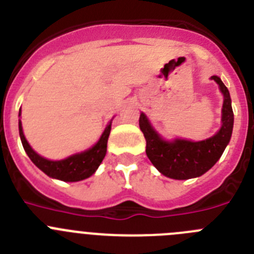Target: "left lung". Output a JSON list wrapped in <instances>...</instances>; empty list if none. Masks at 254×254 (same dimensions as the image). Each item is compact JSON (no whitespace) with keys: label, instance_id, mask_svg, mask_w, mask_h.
<instances>
[{"label":"left lung","instance_id":"left-lung-1","mask_svg":"<svg viewBox=\"0 0 254 254\" xmlns=\"http://www.w3.org/2000/svg\"><path fill=\"white\" fill-rule=\"evenodd\" d=\"M211 79L219 84V88L224 96L221 127L211 138L201 141L185 139H175L172 141L164 140L153 129L147 116L143 113L140 114L139 127L147 140L145 153L153 166L166 177L173 180H189L204 175L219 161L229 143L234 123L229 91L218 76H212Z\"/></svg>","mask_w":254,"mask_h":254}]
</instances>
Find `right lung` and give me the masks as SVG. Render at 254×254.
<instances>
[{"label": "right lung", "instance_id": "1", "mask_svg": "<svg viewBox=\"0 0 254 254\" xmlns=\"http://www.w3.org/2000/svg\"><path fill=\"white\" fill-rule=\"evenodd\" d=\"M20 115H21V110L19 111V116ZM110 130L111 122L109 123L106 129L104 130L99 141L92 148L84 150V152L70 155V157L62 159V161H49V159L43 158L42 155H39L38 153L34 152V149L30 147V144L27 143L26 138L24 135L21 120H19L20 138H21L22 147H24L26 154L29 155V158L45 175L65 182L82 181V180L88 178L96 172V170L99 168L102 159L106 155L107 139H109V135H110Z\"/></svg>", "mask_w": 254, "mask_h": 254}]
</instances>
